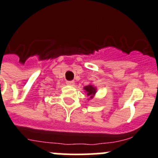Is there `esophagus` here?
<instances>
[{
	"mask_svg": "<svg viewBox=\"0 0 158 158\" xmlns=\"http://www.w3.org/2000/svg\"><path fill=\"white\" fill-rule=\"evenodd\" d=\"M66 84L69 85V86H74L75 82L74 81H67V82H66Z\"/></svg>",
	"mask_w": 158,
	"mask_h": 158,
	"instance_id": "esophagus-1",
	"label": "esophagus"
}]
</instances>
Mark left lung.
<instances>
[{
  "mask_svg": "<svg viewBox=\"0 0 158 158\" xmlns=\"http://www.w3.org/2000/svg\"><path fill=\"white\" fill-rule=\"evenodd\" d=\"M83 89L85 90V92L86 93V94H87V96H89V101L90 99H93L94 97V96H95L96 93H97V87L96 86H94L93 84H89V85H87V86H84L83 87Z\"/></svg>",
  "mask_w": 158,
  "mask_h": 158,
  "instance_id": "obj_1",
  "label": "left lung"
}]
</instances>
